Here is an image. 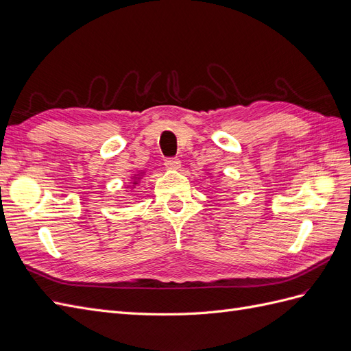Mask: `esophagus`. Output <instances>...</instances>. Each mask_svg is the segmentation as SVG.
<instances>
[{"instance_id": "obj_1", "label": "esophagus", "mask_w": 351, "mask_h": 351, "mask_svg": "<svg viewBox=\"0 0 351 351\" xmlns=\"http://www.w3.org/2000/svg\"><path fill=\"white\" fill-rule=\"evenodd\" d=\"M168 169H173V171H178L180 168H182V162H180V159L177 158H169L165 159V164H164Z\"/></svg>"}]
</instances>
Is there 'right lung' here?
Instances as JSON below:
<instances>
[{
	"instance_id": "1",
	"label": "right lung",
	"mask_w": 351,
	"mask_h": 351,
	"mask_svg": "<svg viewBox=\"0 0 351 351\" xmlns=\"http://www.w3.org/2000/svg\"><path fill=\"white\" fill-rule=\"evenodd\" d=\"M143 176H145V171H139V173L133 174V176L130 177V183L127 184V189H134L137 184L141 183V180L143 178Z\"/></svg>"
}]
</instances>
